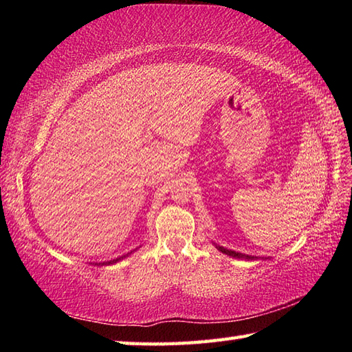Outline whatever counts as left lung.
Masks as SVG:
<instances>
[{"mask_svg": "<svg viewBox=\"0 0 352 352\" xmlns=\"http://www.w3.org/2000/svg\"><path fill=\"white\" fill-rule=\"evenodd\" d=\"M216 248H218L221 252L227 254V256L234 257V258H245V260H256V258H257V257H254V256H246V254H241V252L227 250V248H223V246H219V245H216Z\"/></svg>", "mask_w": 352, "mask_h": 352, "instance_id": "obj_1", "label": "left lung"}]
</instances>
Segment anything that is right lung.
<instances>
[{
	"label": "right lung",
	"mask_w": 352,
	"mask_h": 352,
	"mask_svg": "<svg viewBox=\"0 0 352 352\" xmlns=\"http://www.w3.org/2000/svg\"><path fill=\"white\" fill-rule=\"evenodd\" d=\"M126 256H129V254H126ZM126 256H122V257H119V258H116V260H110V261H104V263H100V265H113V263H116V261H119L121 258H124V257H126Z\"/></svg>",
	"instance_id": "right-lung-1"
}]
</instances>
